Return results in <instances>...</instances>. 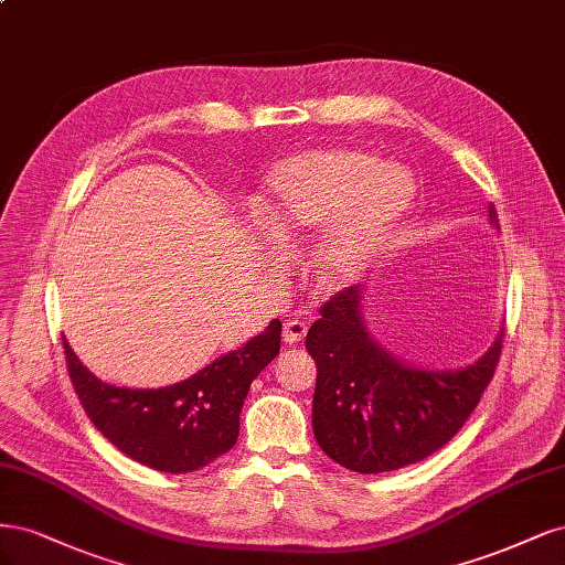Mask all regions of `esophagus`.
Returning a JSON list of instances; mask_svg holds the SVG:
<instances>
[{"label": "esophagus", "instance_id": "obj_1", "mask_svg": "<svg viewBox=\"0 0 565 565\" xmlns=\"http://www.w3.org/2000/svg\"><path fill=\"white\" fill-rule=\"evenodd\" d=\"M307 335V323L300 319H288L284 323V342L286 344H298Z\"/></svg>", "mask_w": 565, "mask_h": 565}]
</instances>
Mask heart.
<instances>
[{"mask_svg": "<svg viewBox=\"0 0 565 565\" xmlns=\"http://www.w3.org/2000/svg\"><path fill=\"white\" fill-rule=\"evenodd\" d=\"M415 180L361 150H319L269 173L260 223L277 244L296 242L333 215L315 253L326 284L352 279L385 248L413 206Z\"/></svg>", "mask_w": 565, "mask_h": 565, "instance_id": "b5f03b06", "label": "heart"}]
</instances>
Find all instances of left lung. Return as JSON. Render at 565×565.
<instances>
[{"instance_id": "obj_1", "label": "left lung", "mask_w": 565, "mask_h": 565, "mask_svg": "<svg viewBox=\"0 0 565 565\" xmlns=\"http://www.w3.org/2000/svg\"><path fill=\"white\" fill-rule=\"evenodd\" d=\"M488 215L500 227L493 204ZM361 290V284L338 290L307 331L305 348L317 361L312 427L331 460L380 475L429 458L462 429L495 375L504 331L467 369L406 366L371 338Z\"/></svg>"}]
</instances>
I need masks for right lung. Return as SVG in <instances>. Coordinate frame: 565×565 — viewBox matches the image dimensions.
<instances>
[{"mask_svg": "<svg viewBox=\"0 0 565 565\" xmlns=\"http://www.w3.org/2000/svg\"><path fill=\"white\" fill-rule=\"evenodd\" d=\"M67 373L88 420L131 460L185 475L225 455L239 436V413L250 382L279 354L281 321L204 371L159 390L105 385L63 338Z\"/></svg>", "mask_w": 565, "mask_h": 565, "instance_id": "obj_1", "label": "right lung"}]
</instances>
